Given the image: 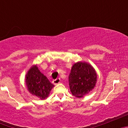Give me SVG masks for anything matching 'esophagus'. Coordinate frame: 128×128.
Here are the masks:
<instances>
[{"instance_id":"1","label":"esophagus","mask_w":128,"mask_h":128,"mask_svg":"<svg viewBox=\"0 0 128 128\" xmlns=\"http://www.w3.org/2000/svg\"><path fill=\"white\" fill-rule=\"evenodd\" d=\"M61 81V80H60V78H56V80H54L52 81V82H53V84H58V83H60Z\"/></svg>"}]
</instances>
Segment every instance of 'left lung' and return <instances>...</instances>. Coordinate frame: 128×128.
<instances>
[{
  "instance_id": "1",
  "label": "left lung",
  "mask_w": 128,
  "mask_h": 128,
  "mask_svg": "<svg viewBox=\"0 0 128 128\" xmlns=\"http://www.w3.org/2000/svg\"><path fill=\"white\" fill-rule=\"evenodd\" d=\"M68 81L72 95L76 98H82L94 88L97 74L90 65L78 62L72 66Z\"/></svg>"
}]
</instances>
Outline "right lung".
Returning a JSON list of instances; mask_svg holds the SVG:
<instances>
[{
    "label": "right lung",
    "instance_id": "obj_1",
    "mask_svg": "<svg viewBox=\"0 0 128 128\" xmlns=\"http://www.w3.org/2000/svg\"><path fill=\"white\" fill-rule=\"evenodd\" d=\"M26 83L28 90L31 94L41 99L47 98L54 86L47 78L42 74L36 66L30 68L26 74Z\"/></svg>",
    "mask_w": 128,
    "mask_h": 128
}]
</instances>
